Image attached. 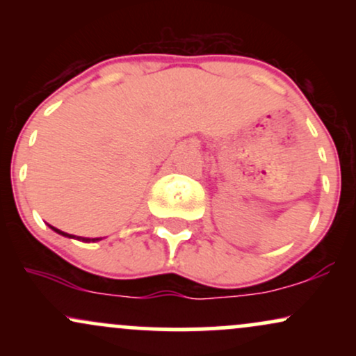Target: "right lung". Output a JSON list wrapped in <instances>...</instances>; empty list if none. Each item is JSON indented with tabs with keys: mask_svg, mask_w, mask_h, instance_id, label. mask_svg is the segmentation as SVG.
Returning a JSON list of instances; mask_svg holds the SVG:
<instances>
[{
	"mask_svg": "<svg viewBox=\"0 0 356 356\" xmlns=\"http://www.w3.org/2000/svg\"><path fill=\"white\" fill-rule=\"evenodd\" d=\"M48 226H50V224H48ZM53 231L55 232H58V234H61V236H65V238H70V239H79V241H83V243H97V241H100L102 238H81V236H73V234H68V232H63V231H60V229H56V227H53V226H50Z\"/></svg>",
	"mask_w": 356,
	"mask_h": 356,
	"instance_id": "1",
	"label": "right lung"
}]
</instances>
